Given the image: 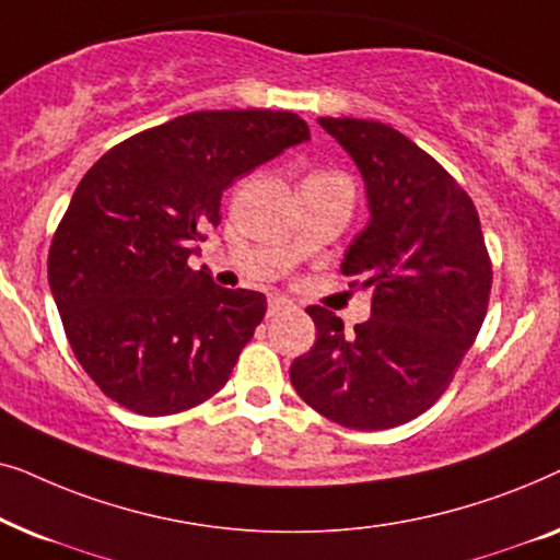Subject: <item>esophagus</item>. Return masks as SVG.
I'll use <instances>...</instances> for the list:
<instances>
[{"label": "esophagus", "instance_id": "esophagus-1", "mask_svg": "<svg viewBox=\"0 0 560 560\" xmlns=\"http://www.w3.org/2000/svg\"><path fill=\"white\" fill-rule=\"evenodd\" d=\"M293 308H295V303L288 301V298H282V295H272L270 301H267V316H280V313L293 311Z\"/></svg>", "mask_w": 560, "mask_h": 560}]
</instances>
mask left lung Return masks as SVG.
<instances>
[{"instance_id": "1", "label": "left lung", "mask_w": 560, "mask_h": 560, "mask_svg": "<svg viewBox=\"0 0 560 560\" xmlns=\"http://www.w3.org/2000/svg\"><path fill=\"white\" fill-rule=\"evenodd\" d=\"M318 125L364 175L370 224L341 262L349 288H372V318L311 305L316 343L290 364L298 395L357 431L408 423L446 393L485 324L492 259L469 194L416 142L374 119Z\"/></svg>"}]
</instances>
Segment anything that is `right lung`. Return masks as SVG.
Instances as JSON below:
<instances>
[{
	"label": "right lung",
	"instance_id": "right-lung-1",
	"mask_svg": "<svg viewBox=\"0 0 560 560\" xmlns=\"http://www.w3.org/2000/svg\"><path fill=\"white\" fill-rule=\"evenodd\" d=\"M308 135L293 112H190L89 167L52 234L48 280L68 343L106 397L175 416L226 385L267 301L219 288L188 257L219 226L221 194Z\"/></svg>",
	"mask_w": 560,
	"mask_h": 560
}]
</instances>
